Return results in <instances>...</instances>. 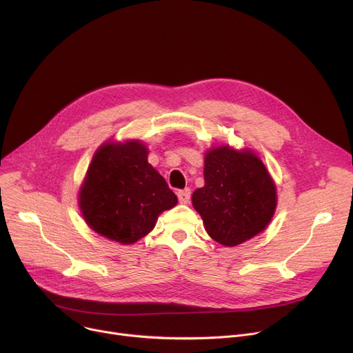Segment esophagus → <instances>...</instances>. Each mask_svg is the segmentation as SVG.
Wrapping results in <instances>:
<instances>
[{"label": "esophagus", "instance_id": "esophagus-1", "mask_svg": "<svg viewBox=\"0 0 353 353\" xmlns=\"http://www.w3.org/2000/svg\"><path fill=\"white\" fill-rule=\"evenodd\" d=\"M178 199L181 203H189V199H191V189L189 188H185V189H181V191H178Z\"/></svg>", "mask_w": 353, "mask_h": 353}]
</instances>
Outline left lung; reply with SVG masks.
Returning <instances> with one entry per match:
<instances>
[{
    "instance_id": "left-lung-1",
    "label": "left lung",
    "mask_w": 353,
    "mask_h": 353,
    "mask_svg": "<svg viewBox=\"0 0 353 353\" xmlns=\"http://www.w3.org/2000/svg\"><path fill=\"white\" fill-rule=\"evenodd\" d=\"M203 178L192 205L213 240L233 248L267 228L277 206L276 185L252 150L206 151Z\"/></svg>"
}]
</instances>
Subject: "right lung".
I'll list each match as a JSON object with an SVG mask.
<instances>
[{"label": "right lung", "mask_w": 353, "mask_h": 353, "mask_svg": "<svg viewBox=\"0 0 353 353\" xmlns=\"http://www.w3.org/2000/svg\"><path fill=\"white\" fill-rule=\"evenodd\" d=\"M139 140L105 143L93 155L79 192L86 223L105 239L132 245L148 234L161 212L178 202Z\"/></svg>", "instance_id": "obj_1"}]
</instances>
